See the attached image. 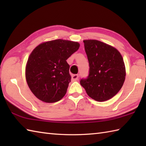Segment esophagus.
I'll return each instance as SVG.
<instances>
[{
  "instance_id": "1",
  "label": "esophagus",
  "mask_w": 146,
  "mask_h": 146,
  "mask_svg": "<svg viewBox=\"0 0 146 146\" xmlns=\"http://www.w3.org/2000/svg\"><path fill=\"white\" fill-rule=\"evenodd\" d=\"M78 79V75H73L71 76V80L73 82L76 81Z\"/></svg>"
}]
</instances>
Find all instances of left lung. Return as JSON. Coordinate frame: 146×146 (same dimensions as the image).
<instances>
[{"mask_svg":"<svg viewBox=\"0 0 146 146\" xmlns=\"http://www.w3.org/2000/svg\"><path fill=\"white\" fill-rule=\"evenodd\" d=\"M89 63V75L80 80L90 97L104 102L114 97L125 79L123 58L116 48L100 41H83Z\"/></svg>","mask_w":146,"mask_h":146,"instance_id":"obj_1","label":"left lung"}]
</instances>
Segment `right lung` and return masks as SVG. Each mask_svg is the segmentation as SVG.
<instances>
[{"label":"right lung","mask_w":146,"mask_h":146,"mask_svg":"<svg viewBox=\"0 0 146 146\" xmlns=\"http://www.w3.org/2000/svg\"><path fill=\"white\" fill-rule=\"evenodd\" d=\"M79 47L77 42L56 39L41 43L32 51L26 78L31 91L40 100L54 103L66 94L71 78L66 60Z\"/></svg>","instance_id":"right-lung-1"}]
</instances>
